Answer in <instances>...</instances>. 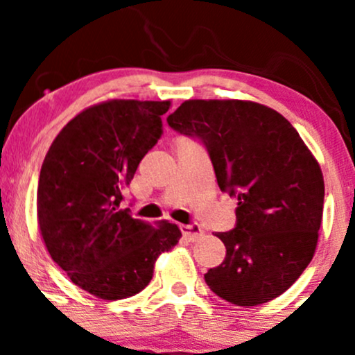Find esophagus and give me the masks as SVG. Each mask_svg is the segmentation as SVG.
Wrapping results in <instances>:
<instances>
[{
  "label": "esophagus",
  "instance_id": "obj_1",
  "mask_svg": "<svg viewBox=\"0 0 355 355\" xmlns=\"http://www.w3.org/2000/svg\"><path fill=\"white\" fill-rule=\"evenodd\" d=\"M182 234L185 235V239H189L190 242H197L198 239L203 237V230L200 225H195V223H190V225H180Z\"/></svg>",
  "mask_w": 355,
  "mask_h": 355
}]
</instances>
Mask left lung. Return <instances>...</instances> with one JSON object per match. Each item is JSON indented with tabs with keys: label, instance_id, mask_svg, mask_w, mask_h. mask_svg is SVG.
Here are the masks:
<instances>
[{
	"label": "left lung",
	"instance_id": "1",
	"mask_svg": "<svg viewBox=\"0 0 355 355\" xmlns=\"http://www.w3.org/2000/svg\"><path fill=\"white\" fill-rule=\"evenodd\" d=\"M168 125L209 152L220 190L237 197V222L217 237L225 260L210 291L242 307L284 294L311 263L324 209V177L288 120L254 101H183Z\"/></svg>",
	"mask_w": 355,
	"mask_h": 355
}]
</instances>
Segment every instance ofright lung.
I'll list each match as a JSON object with an SVG mask.
<instances>
[{"instance_id":"right-lung-1","label":"right lung","mask_w":355,"mask_h":355,"mask_svg":"<svg viewBox=\"0 0 355 355\" xmlns=\"http://www.w3.org/2000/svg\"><path fill=\"white\" fill-rule=\"evenodd\" d=\"M170 101L112 100L81 112L55 138L38 182V223L51 259L73 284L105 300L141 292L182 232L120 209L141 158L164 133Z\"/></svg>"}]
</instances>
